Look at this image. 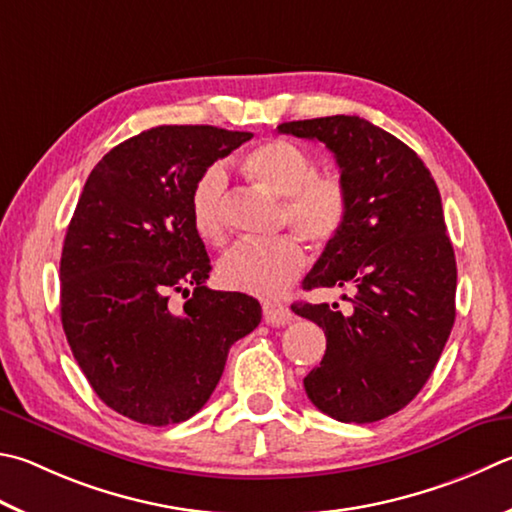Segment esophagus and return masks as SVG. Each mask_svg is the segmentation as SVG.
<instances>
[{
    "label": "esophagus",
    "mask_w": 512,
    "mask_h": 512,
    "mask_svg": "<svg viewBox=\"0 0 512 512\" xmlns=\"http://www.w3.org/2000/svg\"><path fill=\"white\" fill-rule=\"evenodd\" d=\"M262 311L266 324H271V327H284V324L291 322V311L280 302H264Z\"/></svg>",
    "instance_id": "esophagus-1"
}]
</instances>
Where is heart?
<instances>
[{
  "label": "heart",
  "instance_id": "b5f03b06",
  "mask_svg": "<svg viewBox=\"0 0 512 512\" xmlns=\"http://www.w3.org/2000/svg\"><path fill=\"white\" fill-rule=\"evenodd\" d=\"M244 170L259 188L282 199L280 224L324 246L336 239L349 217V190L338 174H315L313 154L302 145L275 138L257 145L244 159ZM228 179L221 165L199 174L190 192V215L199 235L219 244L226 237ZM306 266V250L297 235L239 241L219 259V280L232 291L275 297Z\"/></svg>",
  "mask_w": 512,
  "mask_h": 512
}]
</instances>
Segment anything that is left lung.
I'll use <instances>...</instances> for the list:
<instances>
[{
	"mask_svg": "<svg viewBox=\"0 0 512 512\" xmlns=\"http://www.w3.org/2000/svg\"><path fill=\"white\" fill-rule=\"evenodd\" d=\"M320 141L349 190V217L304 288H356L338 304L291 309L322 327L327 351L306 396L342 423H374L412 401L432 376L454 324L457 262L430 170L403 141L360 116L282 123Z\"/></svg>",
	"mask_w": 512,
	"mask_h": 512,
	"instance_id": "left-lung-1",
	"label": "left lung"
}]
</instances>
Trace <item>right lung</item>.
Listing matches in <instances>:
<instances>
[{
	"instance_id": "right-lung-1",
	"label": "right lung",
	"mask_w": 512,
	"mask_h": 512,
	"mask_svg": "<svg viewBox=\"0 0 512 512\" xmlns=\"http://www.w3.org/2000/svg\"><path fill=\"white\" fill-rule=\"evenodd\" d=\"M250 138L152 127L102 156L80 194L60 259L62 329L100 401L136 423L197 414L230 347L262 320L255 297L206 286L210 257L190 215L199 174Z\"/></svg>"
}]
</instances>
